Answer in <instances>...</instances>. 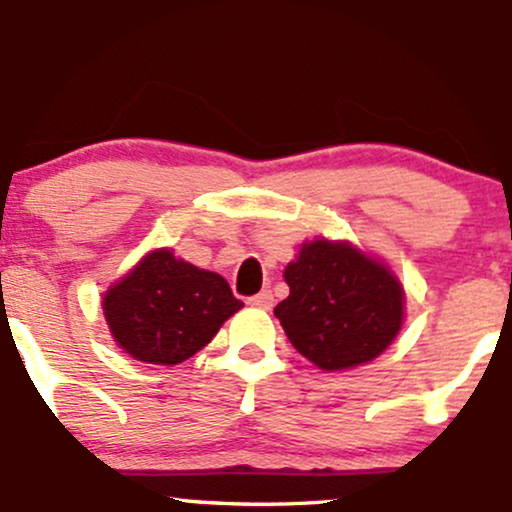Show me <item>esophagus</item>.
I'll return each instance as SVG.
<instances>
[{
    "mask_svg": "<svg viewBox=\"0 0 512 512\" xmlns=\"http://www.w3.org/2000/svg\"><path fill=\"white\" fill-rule=\"evenodd\" d=\"M248 303L252 305V308L269 310V308H272V303H274V296H272V291H260V293H255L252 298H248Z\"/></svg>",
    "mask_w": 512,
    "mask_h": 512,
    "instance_id": "34e87169",
    "label": "esophagus"
}]
</instances>
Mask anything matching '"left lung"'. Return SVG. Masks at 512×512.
<instances>
[{
  "label": "left lung",
  "instance_id": "obj_1",
  "mask_svg": "<svg viewBox=\"0 0 512 512\" xmlns=\"http://www.w3.org/2000/svg\"><path fill=\"white\" fill-rule=\"evenodd\" d=\"M289 298L274 308L298 354L322 370L378 358L402 330L404 289L383 262L346 240H310L284 269Z\"/></svg>",
  "mask_w": 512,
  "mask_h": 512
}]
</instances>
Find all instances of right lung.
Instances as JSON below:
<instances>
[{
  "label": "right lung",
  "mask_w": 512,
  "mask_h": 512,
  "mask_svg": "<svg viewBox=\"0 0 512 512\" xmlns=\"http://www.w3.org/2000/svg\"><path fill=\"white\" fill-rule=\"evenodd\" d=\"M243 301L216 272L151 250L103 296L113 339L137 361L178 366L204 349Z\"/></svg>",
  "instance_id": "obj_1"
}]
</instances>
